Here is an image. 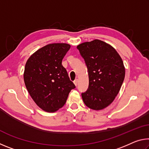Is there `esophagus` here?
<instances>
[{"instance_id":"obj_1","label":"esophagus","mask_w":149,"mask_h":149,"mask_svg":"<svg viewBox=\"0 0 149 149\" xmlns=\"http://www.w3.org/2000/svg\"><path fill=\"white\" fill-rule=\"evenodd\" d=\"M77 83H78V79H75V80L74 81V84H75V86H77Z\"/></svg>"}]
</instances>
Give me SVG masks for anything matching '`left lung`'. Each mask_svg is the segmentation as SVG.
<instances>
[{"mask_svg":"<svg viewBox=\"0 0 149 149\" xmlns=\"http://www.w3.org/2000/svg\"><path fill=\"white\" fill-rule=\"evenodd\" d=\"M89 75V87L81 97L91 109H104L119 93L125 77L122 58L111 45L95 39L78 45Z\"/></svg>","mask_w":149,"mask_h":149,"instance_id":"1","label":"left lung"}]
</instances>
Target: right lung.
<instances>
[{"label": "right lung", "instance_id": "obj_1", "mask_svg": "<svg viewBox=\"0 0 149 149\" xmlns=\"http://www.w3.org/2000/svg\"><path fill=\"white\" fill-rule=\"evenodd\" d=\"M70 49L66 43L47 45L33 54L26 64L25 85L34 102L46 112H54L62 108L75 88L62 65Z\"/></svg>", "mask_w": 149, "mask_h": 149}]
</instances>
